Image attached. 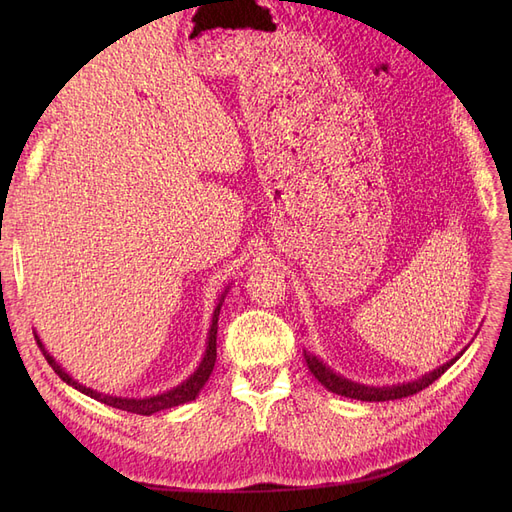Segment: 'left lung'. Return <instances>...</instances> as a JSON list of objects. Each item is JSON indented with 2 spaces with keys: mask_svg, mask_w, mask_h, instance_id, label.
Listing matches in <instances>:
<instances>
[{
  "mask_svg": "<svg viewBox=\"0 0 512 512\" xmlns=\"http://www.w3.org/2000/svg\"><path fill=\"white\" fill-rule=\"evenodd\" d=\"M305 356V363L309 367V371H312L314 378L322 384L327 386V389L331 393H337L342 397H350V399H361V401H391V399H401V397H408V395H414L418 391H423L425 386H429L431 382H436L444 371L451 367L459 356H455V359H451L448 363H444L442 367L429 371V374H425L423 378L418 380H412V382H406V384H393V386H365V384H359V382H352L344 376L335 374V371L324 365L318 356L309 354V352H303Z\"/></svg>",
  "mask_w": 512,
  "mask_h": 512,
  "instance_id": "left-lung-1",
  "label": "left lung"
}]
</instances>
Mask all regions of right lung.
Instances as JSON below:
<instances>
[{
    "instance_id": "obj_1",
    "label": "right lung",
    "mask_w": 512,
    "mask_h": 512,
    "mask_svg": "<svg viewBox=\"0 0 512 512\" xmlns=\"http://www.w3.org/2000/svg\"><path fill=\"white\" fill-rule=\"evenodd\" d=\"M226 292H228V288L224 290V294L220 297L218 305H215V309H213L211 329H209V337H207V350H205L203 361H200V365L196 367L194 374H192L188 380H185V382L177 384L175 389H170V391L160 393V395H153V397H143V399L115 397V395H104V393H98V391H94V389H87V386H83L81 382H76V380L68 374V371H64V367H61V365L53 359V356L44 350V346H42L38 335H36V342H38V346H40V350H42V354H44L46 363H49V365L55 369V374H57L61 380H64V382L70 384V386H74L76 391H81V393H85V395H89V397H94V399L102 401V404H106V406H113V408L126 410V412H132V414L149 416V414H153V412H162V410H168V408L188 404V401L196 399V395L200 393V389H203L205 382L209 380L211 371H213V365H215V356H218V346H215L218 342H215V339H218V318H220V309H222Z\"/></svg>"
}]
</instances>
